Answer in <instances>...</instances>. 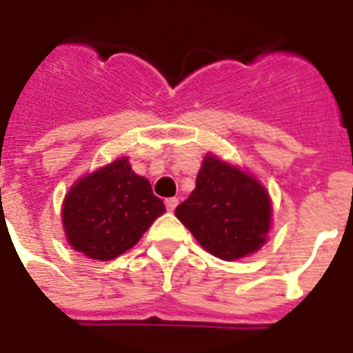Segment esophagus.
<instances>
[{"mask_svg":"<svg viewBox=\"0 0 353 353\" xmlns=\"http://www.w3.org/2000/svg\"><path fill=\"white\" fill-rule=\"evenodd\" d=\"M177 203H179V199H177V198H168L165 201L166 210H168V212H174V209H176V207H177Z\"/></svg>","mask_w":353,"mask_h":353,"instance_id":"34e87169","label":"esophagus"}]
</instances>
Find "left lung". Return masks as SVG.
<instances>
[{
	"instance_id": "1",
	"label": "left lung",
	"mask_w": 353,
	"mask_h": 353,
	"mask_svg": "<svg viewBox=\"0 0 353 353\" xmlns=\"http://www.w3.org/2000/svg\"><path fill=\"white\" fill-rule=\"evenodd\" d=\"M176 216L205 251L231 262L265 243L271 201L254 177L207 154L196 188L177 205Z\"/></svg>"
}]
</instances>
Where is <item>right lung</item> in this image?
Listing matches in <instances>:
<instances>
[{
	"label": "right lung",
	"instance_id": "right-lung-1",
	"mask_svg": "<svg viewBox=\"0 0 353 353\" xmlns=\"http://www.w3.org/2000/svg\"><path fill=\"white\" fill-rule=\"evenodd\" d=\"M165 210L148 179L121 157L69 188L62 223L74 251L106 262L132 249Z\"/></svg>",
	"mask_w": 353,
	"mask_h": 353
}]
</instances>
